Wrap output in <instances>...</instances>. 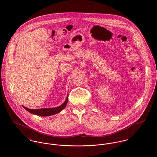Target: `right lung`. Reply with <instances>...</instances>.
Wrapping results in <instances>:
<instances>
[{"mask_svg":"<svg viewBox=\"0 0 157 157\" xmlns=\"http://www.w3.org/2000/svg\"><path fill=\"white\" fill-rule=\"evenodd\" d=\"M67 100H68V95L65 102L61 106L56 108H42V109H31L25 106H23V107L26 111H28V112L31 113H33L39 116H43V117L49 116V115H52L59 112H61L66 107L67 104Z\"/></svg>","mask_w":157,"mask_h":157,"instance_id":"1","label":"right lung"}]
</instances>
